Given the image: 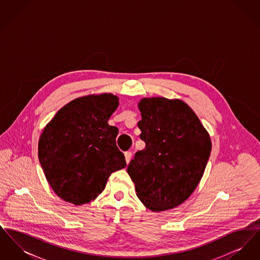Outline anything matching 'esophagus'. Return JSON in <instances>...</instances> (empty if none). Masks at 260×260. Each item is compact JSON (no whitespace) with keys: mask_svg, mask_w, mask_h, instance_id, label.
Returning a JSON list of instances; mask_svg holds the SVG:
<instances>
[{"mask_svg":"<svg viewBox=\"0 0 260 260\" xmlns=\"http://www.w3.org/2000/svg\"><path fill=\"white\" fill-rule=\"evenodd\" d=\"M124 158H125L126 164H128L129 161H131V158H132V152H129V151L124 152Z\"/></svg>","mask_w":260,"mask_h":260,"instance_id":"esophagus-1","label":"esophagus"}]
</instances>
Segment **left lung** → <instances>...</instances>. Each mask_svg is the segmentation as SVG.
I'll return each mask as SVG.
<instances>
[{
	"label": "left lung",
	"instance_id": "1",
	"mask_svg": "<svg viewBox=\"0 0 260 260\" xmlns=\"http://www.w3.org/2000/svg\"><path fill=\"white\" fill-rule=\"evenodd\" d=\"M138 127L145 142L127 166L136 195L152 211L171 210L190 197L211 151L197 115L179 99H142Z\"/></svg>",
	"mask_w": 260,
	"mask_h": 260
}]
</instances>
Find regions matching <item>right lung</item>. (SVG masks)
I'll list each match as a JSON object with an SVG mask.
<instances>
[{
  "label": "right lung",
  "instance_id": "right-lung-1",
  "mask_svg": "<svg viewBox=\"0 0 260 260\" xmlns=\"http://www.w3.org/2000/svg\"><path fill=\"white\" fill-rule=\"evenodd\" d=\"M119 106L112 93L74 99L55 114L39 139V161L54 193L84 205L104 190L110 174L126 166L108 120Z\"/></svg>",
  "mask_w": 260,
  "mask_h": 260
}]
</instances>
